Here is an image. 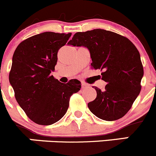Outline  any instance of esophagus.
Returning a JSON list of instances; mask_svg holds the SVG:
<instances>
[{
	"mask_svg": "<svg viewBox=\"0 0 156 156\" xmlns=\"http://www.w3.org/2000/svg\"><path fill=\"white\" fill-rule=\"evenodd\" d=\"M89 86H89L88 83H83V84H82V88H83V89H86V88H89Z\"/></svg>",
	"mask_w": 156,
	"mask_h": 156,
	"instance_id": "34e87169",
	"label": "esophagus"
}]
</instances>
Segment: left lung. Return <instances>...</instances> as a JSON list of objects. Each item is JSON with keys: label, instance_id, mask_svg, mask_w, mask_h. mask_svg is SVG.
<instances>
[{"label": "left lung", "instance_id": "obj_1", "mask_svg": "<svg viewBox=\"0 0 156 156\" xmlns=\"http://www.w3.org/2000/svg\"><path fill=\"white\" fill-rule=\"evenodd\" d=\"M68 44L87 48L91 67L101 70V80L107 83L104 91L92 86L97 96L88 103L91 112L108 121L124 117L142 87L143 67L136 46L123 35L101 29L76 32Z\"/></svg>", "mask_w": 156, "mask_h": 156}]
</instances>
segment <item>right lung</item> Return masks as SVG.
Masks as SVG:
<instances>
[{
  "label": "right lung",
  "mask_w": 156,
  "mask_h": 156,
  "mask_svg": "<svg viewBox=\"0 0 156 156\" xmlns=\"http://www.w3.org/2000/svg\"><path fill=\"white\" fill-rule=\"evenodd\" d=\"M70 36V32H42L20 43L13 53L9 81L16 101L35 124L51 125L61 119L70 96L80 90L79 80L64 84L51 75L58 50Z\"/></svg>",
  "instance_id": "add662e5"
}]
</instances>
